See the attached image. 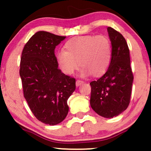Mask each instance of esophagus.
Segmentation results:
<instances>
[{"mask_svg":"<svg viewBox=\"0 0 151 151\" xmlns=\"http://www.w3.org/2000/svg\"><path fill=\"white\" fill-rule=\"evenodd\" d=\"M84 83V81H81V80H77L76 81V86H79V85H81V84H83Z\"/></svg>","mask_w":151,"mask_h":151,"instance_id":"34e87169","label":"esophagus"}]
</instances>
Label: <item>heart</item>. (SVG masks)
Listing matches in <instances>:
<instances>
[{
  "label": "heart",
  "instance_id": "heart-1",
  "mask_svg": "<svg viewBox=\"0 0 151 151\" xmlns=\"http://www.w3.org/2000/svg\"><path fill=\"white\" fill-rule=\"evenodd\" d=\"M112 46L110 39L104 35L78 36L65 45V50L56 54V60L63 73L72 74L81 67V75L101 76L111 63Z\"/></svg>",
  "mask_w": 151,
  "mask_h": 151
}]
</instances>
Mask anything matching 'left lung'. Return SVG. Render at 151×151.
<instances>
[{"label":"left lung","mask_w":151,"mask_h":151,"mask_svg":"<svg viewBox=\"0 0 151 151\" xmlns=\"http://www.w3.org/2000/svg\"><path fill=\"white\" fill-rule=\"evenodd\" d=\"M107 30L112 46L111 60L106 73L90 82V105L99 115L110 119L129 106L133 75L125 38L112 27H108Z\"/></svg>","instance_id":"obj_1"}]
</instances>
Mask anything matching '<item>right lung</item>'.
I'll return each mask as SVG.
<instances>
[{"instance_id":"right-lung-1","label":"right lung","mask_w":151,"mask_h":151,"mask_svg":"<svg viewBox=\"0 0 151 151\" xmlns=\"http://www.w3.org/2000/svg\"><path fill=\"white\" fill-rule=\"evenodd\" d=\"M65 37L39 31L26 43L20 59L24 97L37 119L51 126L67 116V100L76 89L75 79L62 73L55 55Z\"/></svg>"}]
</instances>
